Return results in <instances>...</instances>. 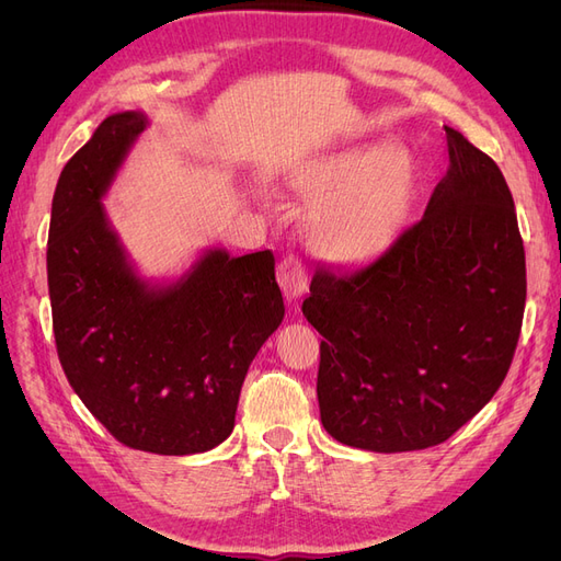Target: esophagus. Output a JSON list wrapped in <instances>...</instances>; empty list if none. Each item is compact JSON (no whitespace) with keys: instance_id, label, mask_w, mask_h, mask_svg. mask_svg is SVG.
<instances>
[{"instance_id":"obj_1","label":"esophagus","mask_w":561,"mask_h":561,"mask_svg":"<svg viewBox=\"0 0 561 561\" xmlns=\"http://www.w3.org/2000/svg\"><path fill=\"white\" fill-rule=\"evenodd\" d=\"M278 285L285 295L287 301L299 299L304 293H307V268L301 266L299 260L295 257H285L278 264Z\"/></svg>"}]
</instances>
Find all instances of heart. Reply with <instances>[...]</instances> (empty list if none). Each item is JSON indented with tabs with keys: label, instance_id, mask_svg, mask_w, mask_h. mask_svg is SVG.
I'll use <instances>...</instances> for the list:
<instances>
[{
	"label": "heart",
	"instance_id": "1",
	"mask_svg": "<svg viewBox=\"0 0 561 561\" xmlns=\"http://www.w3.org/2000/svg\"><path fill=\"white\" fill-rule=\"evenodd\" d=\"M285 184L311 203L304 229L316 257L358 264L396 241L410 215L416 171L400 145H353L293 168Z\"/></svg>",
	"mask_w": 561,
	"mask_h": 561
}]
</instances>
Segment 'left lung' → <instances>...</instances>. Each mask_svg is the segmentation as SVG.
<instances>
[{"label":"left lung","mask_w":561,"mask_h":561,"mask_svg":"<svg viewBox=\"0 0 561 561\" xmlns=\"http://www.w3.org/2000/svg\"><path fill=\"white\" fill-rule=\"evenodd\" d=\"M449 168L428 208L353 274L318 268L301 313L320 342L318 404L342 445L445 443L511 369L526 299L515 201L501 168L445 126Z\"/></svg>","instance_id":"obj_1"}]
</instances>
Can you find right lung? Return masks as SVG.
Instances as JSON below:
<instances>
[{
  "label": "right lung",
  "instance_id": "obj_1",
  "mask_svg": "<svg viewBox=\"0 0 561 561\" xmlns=\"http://www.w3.org/2000/svg\"><path fill=\"white\" fill-rule=\"evenodd\" d=\"M107 116L67 161L50 206L48 297L65 377L126 447L186 456L231 435L248 367L285 316L268 250L206 248L175 278H147L105 196L147 130Z\"/></svg>",
  "mask_w": 561,
  "mask_h": 561
}]
</instances>
